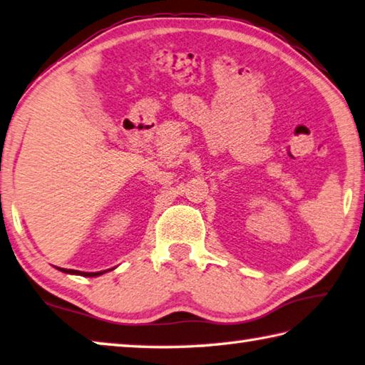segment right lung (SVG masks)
<instances>
[{"instance_id": "1", "label": "right lung", "mask_w": 365, "mask_h": 365, "mask_svg": "<svg viewBox=\"0 0 365 365\" xmlns=\"http://www.w3.org/2000/svg\"><path fill=\"white\" fill-rule=\"evenodd\" d=\"M63 273H70V274H79V276H88V277H96V276H101L103 274L105 271H97V273H84V271H78V269H65V268H58ZM110 271V269H107Z\"/></svg>"}]
</instances>
